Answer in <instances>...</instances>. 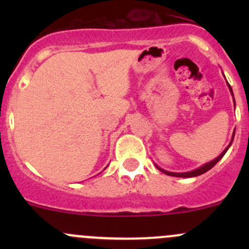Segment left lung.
Wrapping results in <instances>:
<instances>
[{"label":"left lung","mask_w":249,"mask_h":249,"mask_svg":"<svg viewBox=\"0 0 249 249\" xmlns=\"http://www.w3.org/2000/svg\"><path fill=\"white\" fill-rule=\"evenodd\" d=\"M229 88H230V91L232 92V90H231V87H230V85H229ZM232 140H233V136H232ZM231 142H232V141H231ZM231 142H230V144H231ZM230 144L228 145V147L225 148L224 150H223V153H222V154L219 155V157H218V158H215L214 160H212V161H211V162H208V164H205V165H203V166L199 167V169H197V170H194V171H190V172H184V173H175V172L164 171V170L159 169V167H158V169H159L160 171H162V172H164V173H166V175H169V176H175V177H196V176H200V175H202V173L207 172L208 170H211V169H212V167L214 166V165L217 164V162L219 161V160L222 159L223 157H224V154H225V153H227V150L229 149Z\"/></svg>","instance_id":"1"}]
</instances>
